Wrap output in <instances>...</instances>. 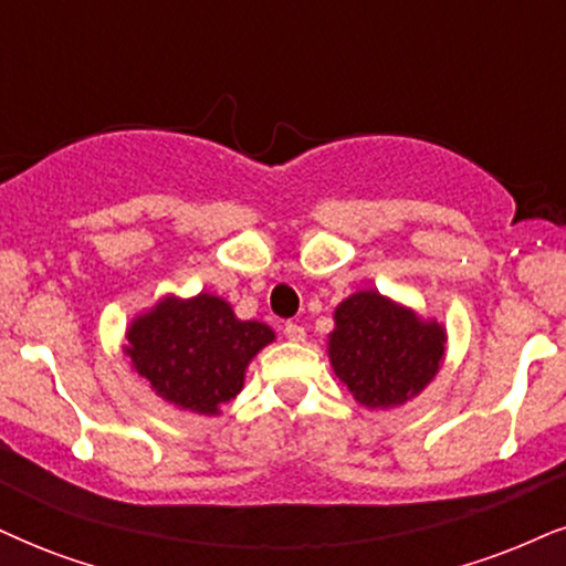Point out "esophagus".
Masks as SVG:
<instances>
[{
    "label": "esophagus",
    "instance_id": "34e87169",
    "mask_svg": "<svg viewBox=\"0 0 566 566\" xmlns=\"http://www.w3.org/2000/svg\"><path fill=\"white\" fill-rule=\"evenodd\" d=\"M283 336L289 340H294V344H302V340L306 338V331H304V325H298V323H285Z\"/></svg>",
    "mask_w": 566,
    "mask_h": 566
}]
</instances>
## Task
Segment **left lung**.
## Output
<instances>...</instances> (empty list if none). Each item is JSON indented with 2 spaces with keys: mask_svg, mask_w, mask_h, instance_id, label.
<instances>
[{
  "mask_svg": "<svg viewBox=\"0 0 566 566\" xmlns=\"http://www.w3.org/2000/svg\"><path fill=\"white\" fill-rule=\"evenodd\" d=\"M327 336L333 373L367 409L401 407L443 365L446 331L378 291H357L333 312Z\"/></svg>",
  "mask_w": 566,
  "mask_h": 566,
  "instance_id": "1",
  "label": "left lung"
}]
</instances>
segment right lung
Wrapping results in <instances>:
<instances>
[{"label":"right lung","instance_id":"obj_1","mask_svg":"<svg viewBox=\"0 0 566 566\" xmlns=\"http://www.w3.org/2000/svg\"><path fill=\"white\" fill-rule=\"evenodd\" d=\"M130 365L165 401L220 415L241 394L249 361L275 340L270 325L239 319L226 298L165 296L125 333Z\"/></svg>","mask_w":566,"mask_h":566}]
</instances>
